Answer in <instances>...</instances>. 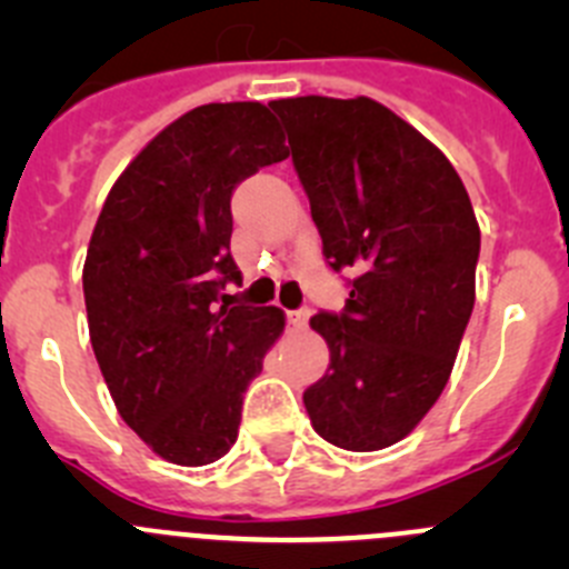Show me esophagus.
I'll use <instances>...</instances> for the list:
<instances>
[{"label": "esophagus", "mask_w": 569, "mask_h": 569, "mask_svg": "<svg viewBox=\"0 0 569 569\" xmlns=\"http://www.w3.org/2000/svg\"><path fill=\"white\" fill-rule=\"evenodd\" d=\"M308 317H311V311H308V308H300V311L286 313V319H289V325L295 327V330H302V327L308 325Z\"/></svg>", "instance_id": "obj_1"}]
</instances>
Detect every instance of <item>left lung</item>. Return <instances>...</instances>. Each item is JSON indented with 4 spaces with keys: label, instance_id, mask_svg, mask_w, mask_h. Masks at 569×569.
I'll return each mask as SVG.
<instances>
[{
    "label": "left lung",
    "instance_id": "obj_1",
    "mask_svg": "<svg viewBox=\"0 0 569 569\" xmlns=\"http://www.w3.org/2000/svg\"><path fill=\"white\" fill-rule=\"evenodd\" d=\"M289 131L321 252L358 278L343 313H317L330 369L302 393L313 429L347 451L399 443L449 382L476 300L479 222L438 146L366 99L269 104Z\"/></svg>",
    "mask_w": 569,
    "mask_h": 569
}]
</instances>
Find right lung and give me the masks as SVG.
<instances>
[{
  "label": "right lung",
  "instance_id": "add662e5",
  "mask_svg": "<svg viewBox=\"0 0 569 569\" xmlns=\"http://www.w3.org/2000/svg\"><path fill=\"white\" fill-rule=\"evenodd\" d=\"M258 101L203 104L159 131L109 189L82 269L90 343L120 418L187 468L231 451L242 399L286 327L280 308L217 306L242 272L231 194L289 157Z\"/></svg>",
  "mask_w": 569,
  "mask_h": 569
}]
</instances>
